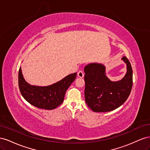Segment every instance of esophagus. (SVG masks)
Instances as JSON below:
<instances>
[{"mask_svg":"<svg viewBox=\"0 0 150 150\" xmlns=\"http://www.w3.org/2000/svg\"><path fill=\"white\" fill-rule=\"evenodd\" d=\"M84 72L82 70H80L78 72V76L79 77V78H83L84 77Z\"/></svg>","mask_w":150,"mask_h":150,"instance_id":"obj_1","label":"esophagus"}]
</instances>
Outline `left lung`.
<instances>
[{
    "instance_id": "left-lung-1",
    "label": "left lung",
    "mask_w": 150,
    "mask_h": 150,
    "mask_svg": "<svg viewBox=\"0 0 150 150\" xmlns=\"http://www.w3.org/2000/svg\"><path fill=\"white\" fill-rule=\"evenodd\" d=\"M122 59L127 64V72L121 81L112 82L105 75V67L94 63L84 67L86 104L94 112H108L121 106L129 96L133 86V70L128 59Z\"/></svg>"
}]
</instances>
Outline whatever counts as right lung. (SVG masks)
Listing matches in <instances>:
<instances>
[{
    "label": "right lung",
    "mask_w": 150,
    "mask_h": 150,
    "mask_svg": "<svg viewBox=\"0 0 150 150\" xmlns=\"http://www.w3.org/2000/svg\"><path fill=\"white\" fill-rule=\"evenodd\" d=\"M76 74L74 72L52 85L39 87L26 82L20 67L18 76L19 88L22 96L32 105L44 110H53L62 103L66 90L76 79Z\"/></svg>",
    "instance_id": "add662e5"
}]
</instances>
